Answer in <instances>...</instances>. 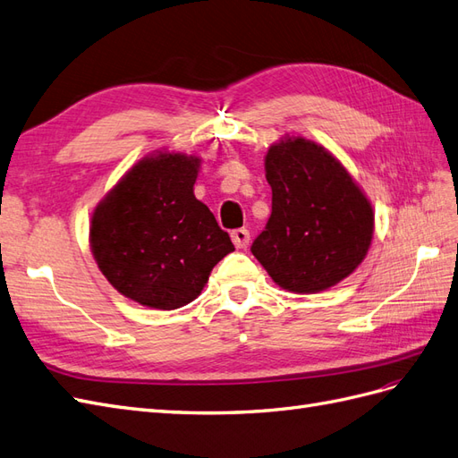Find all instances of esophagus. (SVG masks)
<instances>
[{
  "label": "esophagus",
  "mask_w": 458,
  "mask_h": 458,
  "mask_svg": "<svg viewBox=\"0 0 458 458\" xmlns=\"http://www.w3.org/2000/svg\"><path fill=\"white\" fill-rule=\"evenodd\" d=\"M232 242L238 250H245L250 245V230L248 228H238L232 232Z\"/></svg>",
  "instance_id": "34e87169"
}]
</instances>
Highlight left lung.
Wrapping results in <instances>:
<instances>
[{
  "instance_id": "1",
  "label": "left lung",
  "mask_w": 458,
  "mask_h": 458,
  "mask_svg": "<svg viewBox=\"0 0 458 458\" xmlns=\"http://www.w3.org/2000/svg\"><path fill=\"white\" fill-rule=\"evenodd\" d=\"M265 178L273 213L251 253L268 276L294 294H318L354 273L375 215L343 162L315 140L286 135L268 147Z\"/></svg>"
}]
</instances>
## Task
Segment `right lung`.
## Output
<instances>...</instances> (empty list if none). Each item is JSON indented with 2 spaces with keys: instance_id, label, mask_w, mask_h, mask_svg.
<instances>
[{
  "instance_id": "right-lung-1",
  "label": "right lung",
  "mask_w": 458,
  "mask_h": 458,
  "mask_svg": "<svg viewBox=\"0 0 458 458\" xmlns=\"http://www.w3.org/2000/svg\"><path fill=\"white\" fill-rule=\"evenodd\" d=\"M199 168L195 155L157 150L92 210L89 242L100 273L140 306H187L233 251L228 232L193 193Z\"/></svg>"
}]
</instances>
